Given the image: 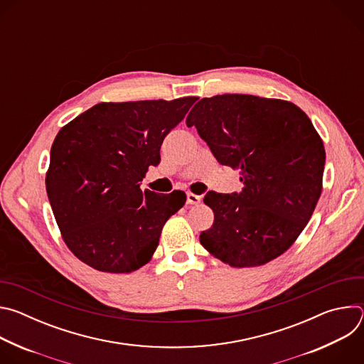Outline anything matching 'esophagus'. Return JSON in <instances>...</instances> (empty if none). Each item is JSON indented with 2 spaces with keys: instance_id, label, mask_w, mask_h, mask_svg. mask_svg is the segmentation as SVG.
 Segmentation results:
<instances>
[{
  "instance_id": "obj_1",
  "label": "esophagus",
  "mask_w": 364,
  "mask_h": 364,
  "mask_svg": "<svg viewBox=\"0 0 364 364\" xmlns=\"http://www.w3.org/2000/svg\"><path fill=\"white\" fill-rule=\"evenodd\" d=\"M200 201H201V196H197L194 193H187V204L194 205V204H198Z\"/></svg>"
}]
</instances>
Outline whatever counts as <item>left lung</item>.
Here are the masks:
<instances>
[{
    "mask_svg": "<svg viewBox=\"0 0 364 364\" xmlns=\"http://www.w3.org/2000/svg\"><path fill=\"white\" fill-rule=\"evenodd\" d=\"M186 124L243 183L240 193L205 194L215 222L200 235L203 247L235 268L288 250L323 190L326 149L305 112L288 100L226 93L198 100Z\"/></svg>",
    "mask_w": 364,
    "mask_h": 364,
    "instance_id": "obj_1",
    "label": "left lung"
}]
</instances>
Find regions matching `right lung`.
Instances as JSON below:
<instances>
[{
  "label": "right lung",
  "instance_id": "add662e5",
  "mask_svg": "<svg viewBox=\"0 0 364 364\" xmlns=\"http://www.w3.org/2000/svg\"><path fill=\"white\" fill-rule=\"evenodd\" d=\"M197 99L103 102L59 131L46 190L63 240L82 262L128 274L149 261L186 194L142 191L139 183Z\"/></svg>",
  "mask_w": 364,
  "mask_h": 364
}]
</instances>
